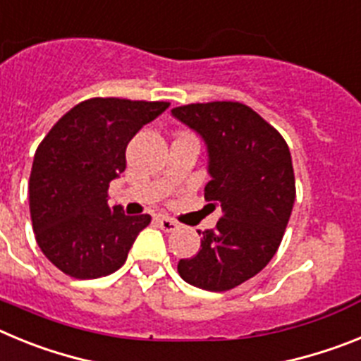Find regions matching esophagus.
<instances>
[{
    "label": "esophagus",
    "instance_id": "esophagus-1",
    "mask_svg": "<svg viewBox=\"0 0 361 361\" xmlns=\"http://www.w3.org/2000/svg\"><path fill=\"white\" fill-rule=\"evenodd\" d=\"M157 224L161 226L162 229H164V231H173V229H177V222H175V220H171V219H168V216H164V215H159L157 216Z\"/></svg>",
    "mask_w": 361,
    "mask_h": 361
}]
</instances>
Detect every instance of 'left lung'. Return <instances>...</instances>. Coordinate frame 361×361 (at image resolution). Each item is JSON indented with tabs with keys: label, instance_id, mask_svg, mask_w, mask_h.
<instances>
[{
	"label": "left lung",
	"instance_id": "obj_1",
	"mask_svg": "<svg viewBox=\"0 0 361 361\" xmlns=\"http://www.w3.org/2000/svg\"><path fill=\"white\" fill-rule=\"evenodd\" d=\"M171 116L206 145L212 178L204 199L224 213L215 229L199 231V253L178 260V275L206 291H228L260 273L279 250L295 204L291 153L242 103L188 104Z\"/></svg>",
	"mask_w": 361,
	"mask_h": 361
}]
</instances>
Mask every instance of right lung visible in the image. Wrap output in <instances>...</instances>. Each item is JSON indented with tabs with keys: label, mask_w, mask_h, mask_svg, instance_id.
Here are the masks:
<instances>
[{
	"label": "right lung",
	"mask_w": 361,
	"mask_h": 361,
	"mask_svg": "<svg viewBox=\"0 0 361 361\" xmlns=\"http://www.w3.org/2000/svg\"><path fill=\"white\" fill-rule=\"evenodd\" d=\"M170 103L116 97L82 101L54 124L34 155L28 183L37 245L73 279L119 269L149 215H124L108 186L126 168V146Z\"/></svg>",
	"instance_id": "obj_1"
}]
</instances>
